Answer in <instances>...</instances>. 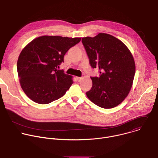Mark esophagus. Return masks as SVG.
Instances as JSON below:
<instances>
[{"instance_id":"obj_1","label":"esophagus","mask_w":158,"mask_h":158,"mask_svg":"<svg viewBox=\"0 0 158 158\" xmlns=\"http://www.w3.org/2000/svg\"><path fill=\"white\" fill-rule=\"evenodd\" d=\"M82 77H76V79H77V81H79V82H80V81L82 80Z\"/></svg>"}]
</instances>
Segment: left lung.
<instances>
[{
  "label": "left lung",
  "mask_w": 158,
  "mask_h": 158,
  "mask_svg": "<svg viewBox=\"0 0 158 158\" xmlns=\"http://www.w3.org/2000/svg\"><path fill=\"white\" fill-rule=\"evenodd\" d=\"M89 63L99 68V77H91L93 86L86 93L89 99L104 109L115 107L127 96L136 71L133 56L126 45L108 34L82 37Z\"/></svg>",
  "instance_id": "1"
}]
</instances>
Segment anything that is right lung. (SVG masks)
I'll return each instance as SVG.
<instances>
[{"label":"right lung","mask_w":158,"mask_h":158,"mask_svg":"<svg viewBox=\"0 0 158 158\" xmlns=\"http://www.w3.org/2000/svg\"><path fill=\"white\" fill-rule=\"evenodd\" d=\"M81 37L43 35L29 42L17 60L20 86L34 102L49 104L62 97L73 83V76L57 69L68 50Z\"/></svg>","instance_id":"add662e5"}]
</instances>
